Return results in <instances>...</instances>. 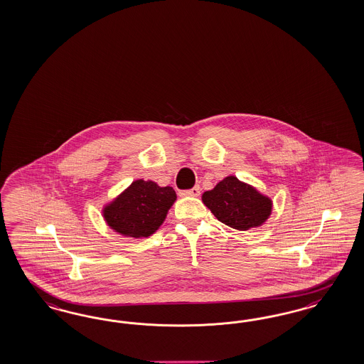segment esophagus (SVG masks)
Listing matches in <instances>:
<instances>
[{"instance_id":"1","label":"esophagus","mask_w":364,"mask_h":364,"mask_svg":"<svg viewBox=\"0 0 364 364\" xmlns=\"http://www.w3.org/2000/svg\"><path fill=\"white\" fill-rule=\"evenodd\" d=\"M181 195H184V196H192V198H198V195H200V187L196 186V187H193L192 189L184 191V192H181Z\"/></svg>"}]
</instances>
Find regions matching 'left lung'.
<instances>
[{
    "label": "left lung",
    "mask_w": 364,
    "mask_h": 364,
    "mask_svg": "<svg viewBox=\"0 0 364 364\" xmlns=\"http://www.w3.org/2000/svg\"><path fill=\"white\" fill-rule=\"evenodd\" d=\"M203 203L218 220L239 231L262 225L272 210L271 198L235 176L225 177L212 191L204 192Z\"/></svg>",
    "instance_id": "obj_1"
}]
</instances>
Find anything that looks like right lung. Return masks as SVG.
<instances>
[{
    "mask_svg": "<svg viewBox=\"0 0 364 364\" xmlns=\"http://www.w3.org/2000/svg\"><path fill=\"white\" fill-rule=\"evenodd\" d=\"M176 200L172 187H159L148 180H136L104 210V219L113 231L129 237H148L164 223Z\"/></svg>",
    "mask_w": 364,
    "mask_h": 364,
    "instance_id": "obj_1",
    "label": "right lung"
}]
</instances>
